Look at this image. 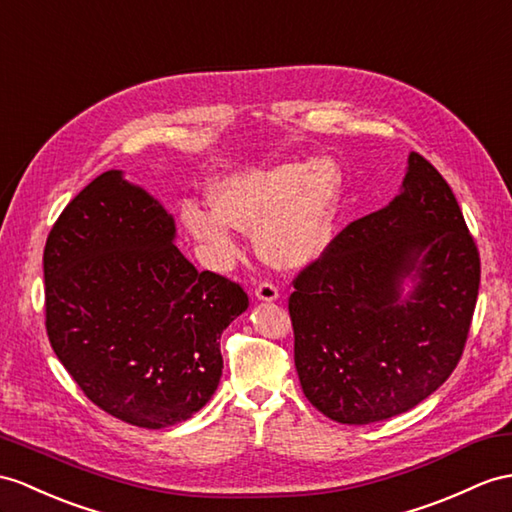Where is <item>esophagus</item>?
Listing matches in <instances>:
<instances>
[{"mask_svg":"<svg viewBox=\"0 0 512 512\" xmlns=\"http://www.w3.org/2000/svg\"><path fill=\"white\" fill-rule=\"evenodd\" d=\"M254 295H256V299H260V302H276V299H278V289L273 284H269V282H263V284L256 286Z\"/></svg>","mask_w":512,"mask_h":512,"instance_id":"obj_1","label":"esophagus"}]
</instances>
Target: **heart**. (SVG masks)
I'll use <instances>...</instances> for the list:
<instances>
[{
	"instance_id": "obj_1",
	"label": "heart",
	"mask_w": 512,
	"mask_h": 512,
	"mask_svg": "<svg viewBox=\"0 0 512 512\" xmlns=\"http://www.w3.org/2000/svg\"><path fill=\"white\" fill-rule=\"evenodd\" d=\"M215 213L184 210L193 239L217 267H230L239 245L230 228L256 232V252L276 269L315 263L332 243L341 204V173L328 158L278 162L223 178L210 191Z\"/></svg>"
}]
</instances>
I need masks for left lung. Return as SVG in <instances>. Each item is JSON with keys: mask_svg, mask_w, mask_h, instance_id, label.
Returning <instances> with one entry per match:
<instances>
[{"mask_svg": "<svg viewBox=\"0 0 512 512\" xmlns=\"http://www.w3.org/2000/svg\"><path fill=\"white\" fill-rule=\"evenodd\" d=\"M293 286L304 395L332 421L365 426L415 408L450 378L480 256L450 184L410 152L400 193L350 223Z\"/></svg>", "mask_w": 512, "mask_h": 512, "instance_id": "obj_1", "label": "left lung"}]
</instances>
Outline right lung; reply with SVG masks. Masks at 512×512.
Masks as SVG:
<instances>
[{"label":"right lung","mask_w":512,"mask_h":512,"mask_svg":"<svg viewBox=\"0 0 512 512\" xmlns=\"http://www.w3.org/2000/svg\"><path fill=\"white\" fill-rule=\"evenodd\" d=\"M154 195L110 169L71 199L43 254L47 336L84 395L108 415L160 430L217 391L219 339L249 302L197 271Z\"/></svg>","instance_id":"right-lung-1"}]
</instances>
